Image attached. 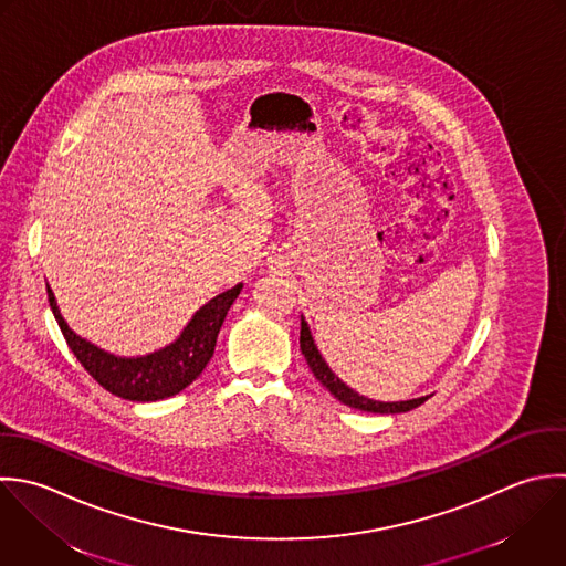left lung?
I'll list each match as a JSON object with an SVG mask.
<instances>
[{
	"mask_svg": "<svg viewBox=\"0 0 566 566\" xmlns=\"http://www.w3.org/2000/svg\"><path fill=\"white\" fill-rule=\"evenodd\" d=\"M300 348H302V355L308 364V368L313 370L315 379L337 399L342 401L344 406L348 408H355V410H364V412H375V415H399V412H408V410H415L419 408L423 401H428V397H419V399H410V401H375V399H368L359 392H355L350 386H346L333 370L331 366L326 364V359L322 357L319 348L315 346V339L311 335V328H308V322L304 319L302 315V331H300Z\"/></svg>",
	"mask_w": 566,
	"mask_h": 566,
	"instance_id": "left-lung-1",
	"label": "left lung"
}]
</instances>
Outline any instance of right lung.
Wrapping results in <instances>:
<instances>
[{"mask_svg": "<svg viewBox=\"0 0 566 566\" xmlns=\"http://www.w3.org/2000/svg\"><path fill=\"white\" fill-rule=\"evenodd\" d=\"M240 291H242V284H235L233 289L216 295L193 313V317L187 322V326L180 331V335L171 344L136 357L112 355L94 346L92 342L78 337L63 319L50 286H48V302L78 364L107 392L127 401L145 403V401H160V399L174 397L196 381V377L205 370V366L213 357L220 326L227 317V311L240 295Z\"/></svg>", "mask_w": 566, "mask_h": 566, "instance_id": "right-lung-1", "label": "right lung"}]
</instances>
